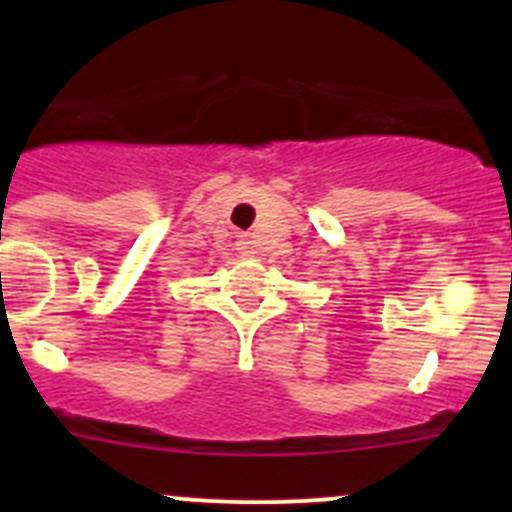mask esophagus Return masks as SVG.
Returning <instances> with one entry per match:
<instances>
[{
  "label": "esophagus",
  "mask_w": 512,
  "mask_h": 512,
  "mask_svg": "<svg viewBox=\"0 0 512 512\" xmlns=\"http://www.w3.org/2000/svg\"><path fill=\"white\" fill-rule=\"evenodd\" d=\"M240 250L245 252V255H250V240H247V235H240Z\"/></svg>",
  "instance_id": "esophagus-1"
}]
</instances>
